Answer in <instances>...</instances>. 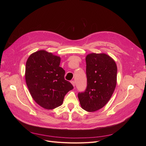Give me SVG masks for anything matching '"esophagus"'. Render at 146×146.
Wrapping results in <instances>:
<instances>
[{
	"instance_id": "1",
	"label": "esophagus",
	"mask_w": 146,
	"mask_h": 146,
	"mask_svg": "<svg viewBox=\"0 0 146 146\" xmlns=\"http://www.w3.org/2000/svg\"><path fill=\"white\" fill-rule=\"evenodd\" d=\"M71 82V83H72V85H73V86L75 88V86H76V83H75V82L74 81H71V82Z\"/></svg>"
}]
</instances>
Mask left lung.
I'll return each mask as SVG.
<instances>
[{
    "label": "left lung",
    "instance_id": "1",
    "mask_svg": "<svg viewBox=\"0 0 146 146\" xmlns=\"http://www.w3.org/2000/svg\"><path fill=\"white\" fill-rule=\"evenodd\" d=\"M87 88L78 94L82 108L94 112L103 108L113 94L117 83V66L111 56L92 53L86 56Z\"/></svg>",
    "mask_w": 146,
    "mask_h": 146
}]
</instances>
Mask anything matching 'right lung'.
<instances>
[{"mask_svg": "<svg viewBox=\"0 0 146 146\" xmlns=\"http://www.w3.org/2000/svg\"><path fill=\"white\" fill-rule=\"evenodd\" d=\"M60 61V56L40 50L31 54L26 62L25 77L30 93L36 104L46 110L62 105L65 95L74 88L64 79Z\"/></svg>", "mask_w": 146, "mask_h": 146, "instance_id": "right-lung-1", "label": "right lung"}]
</instances>
